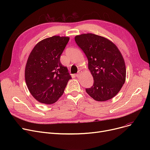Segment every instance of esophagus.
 Wrapping results in <instances>:
<instances>
[{
  "label": "esophagus",
  "instance_id": "obj_1",
  "mask_svg": "<svg viewBox=\"0 0 150 150\" xmlns=\"http://www.w3.org/2000/svg\"><path fill=\"white\" fill-rule=\"evenodd\" d=\"M81 73H82V72L81 70H79L78 72V73L75 75V76H76V77H77V78H78V77H80V75H81Z\"/></svg>",
  "mask_w": 150,
  "mask_h": 150
}]
</instances>
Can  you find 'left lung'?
<instances>
[{
    "label": "left lung",
    "mask_w": 150,
    "mask_h": 150,
    "mask_svg": "<svg viewBox=\"0 0 150 150\" xmlns=\"http://www.w3.org/2000/svg\"><path fill=\"white\" fill-rule=\"evenodd\" d=\"M76 44L88 59V69L93 84L86 91L95 100L105 101L119 93L126 80V67L122 54L108 39L92 33L75 37Z\"/></svg>",
    "instance_id": "8db88e82"
}]
</instances>
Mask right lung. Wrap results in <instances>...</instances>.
<instances>
[{
    "instance_id": "1",
    "label": "right lung",
    "mask_w": 150,
    "mask_h": 150,
    "mask_svg": "<svg viewBox=\"0 0 150 150\" xmlns=\"http://www.w3.org/2000/svg\"><path fill=\"white\" fill-rule=\"evenodd\" d=\"M69 38L53 36L39 41L31 50L25 69V79L32 96L39 102L50 105L64 92L71 76L60 57Z\"/></svg>"
}]
</instances>
